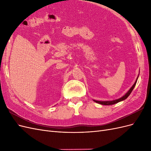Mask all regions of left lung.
<instances>
[{
	"label": "left lung",
	"instance_id": "1",
	"mask_svg": "<svg viewBox=\"0 0 151 151\" xmlns=\"http://www.w3.org/2000/svg\"><path fill=\"white\" fill-rule=\"evenodd\" d=\"M138 77H139V76H138L137 77V79H136V81H135V83L134 84V85L132 86V88L129 90V91H128V92H127L124 96H122V98H119V99H118L113 100V101H96V100H93V101H95L96 103H99V104H103V105H111V104H116V103H118V102H120V101H123V100L126 99L129 96V95H130V93H132V91H133L134 88H135V84H136V83H137V81Z\"/></svg>",
	"mask_w": 151,
	"mask_h": 151
}]
</instances>
